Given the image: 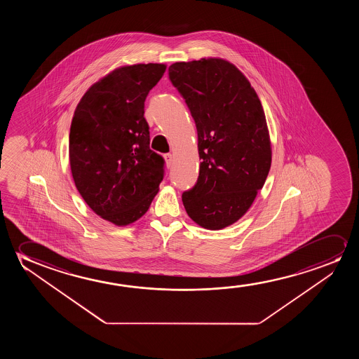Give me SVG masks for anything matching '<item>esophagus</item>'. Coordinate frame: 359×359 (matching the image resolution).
Returning <instances> with one entry per match:
<instances>
[{"mask_svg":"<svg viewBox=\"0 0 359 359\" xmlns=\"http://www.w3.org/2000/svg\"><path fill=\"white\" fill-rule=\"evenodd\" d=\"M164 158H165V163H167V167H172V161H174V157H172V154H170V153H168V154H165V156H164Z\"/></svg>","mask_w":359,"mask_h":359,"instance_id":"obj_1","label":"esophagus"}]
</instances>
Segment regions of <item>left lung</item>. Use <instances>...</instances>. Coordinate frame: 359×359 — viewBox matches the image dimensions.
Here are the masks:
<instances>
[{"mask_svg": "<svg viewBox=\"0 0 359 359\" xmlns=\"http://www.w3.org/2000/svg\"><path fill=\"white\" fill-rule=\"evenodd\" d=\"M169 79L195 120L200 174L182 194L187 215L211 231L245 215L272 159L265 113L255 89L234 65L208 57L169 66Z\"/></svg>", "mask_w": 359, "mask_h": 359, "instance_id": "8db88e82", "label": "left lung"}]
</instances>
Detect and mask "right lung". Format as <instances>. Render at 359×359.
<instances>
[{
	"label": "right lung",
	"instance_id": "right-lung-1",
	"mask_svg": "<svg viewBox=\"0 0 359 359\" xmlns=\"http://www.w3.org/2000/svg\"><path fill=\"white\" fill-rule=\"evenodd\" d=\"M167 66L114 69L84 93L69 130L74 185L94 213L128 226L148 211L164 177V159L149 148L144 100Z\"/></svg>",
	"mask_w": 359,
	"mask_h": 359
}]
</instances>
